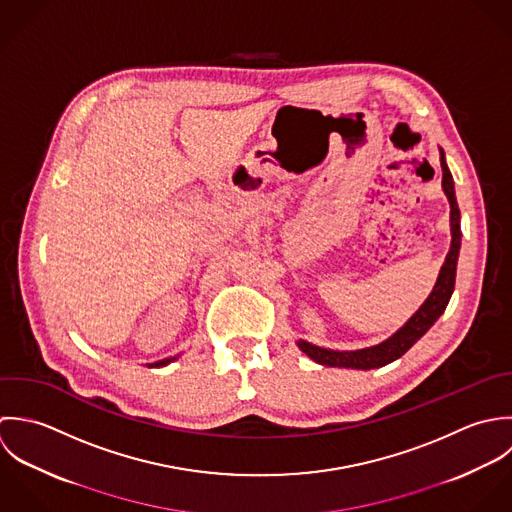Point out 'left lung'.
<instances>
[{
  "label": "left lung",
  "instance_id": "obj_1",
  "mask_svg": "<svg viewBox=\"0 0 512 512\" xmlns=\"http://www.w3.org/2000/svg\"><path fill=\"white\" fill-rule=\"evenodd\" d=\"M441 168H443V190L451 204V235H453V239H451V249L445 257V263L441 267V273L437 277V283H435L429 299L392 338H388L386 342L372 346V348L354 350V352H336V350L318 348L314 344H308L305 340H299V348L314 362H318L322 366H332V368H356V370H372V368L386 366V364L398 360L400 356H404L409 348L433 326V322L443 314V310L453 295V289H455L457 259H459V249H461V213H459V205L455 200L453 176L445 164L443 150H441Z\"/></svg>",
  "mask_w": 512,
  "mask_h": 512
}]
</instances>
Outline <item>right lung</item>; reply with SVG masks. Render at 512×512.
Here are the masks:
<instances>
[{"label":"right lung","instance_id":"add662e5","mask_svg":"<svg viewBox=\"0 0 512 512\" xmlns=\"http://www.w3.org/2000/svg\"><path fill=\"white\" fill-rule=\"evenodd\" d=\"M174 360V358H172ZM172 360H160V362H156V364H150V368H154V366H166L168 362H172Z\"/></svg>","mask_w":512,"mask_h":512}]
</instances>
